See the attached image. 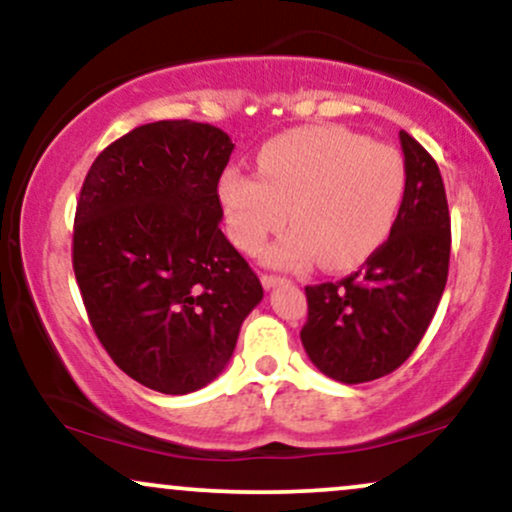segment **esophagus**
<instances>
[{
    "label": "esophagus",
    "instance_id": "34e87169",
    "mask_svg": "<svg viewBox=\"0 0 512 512\" xmlns=\"http://www.w3.org/2000/svg\"><path fill=\"white\" fill-rule=\"evenodd\" d=\"M289 279H284V276H276V274H262V286L264 289H274V286L279 284H286Z\"/></svg>",
    "mask_w": 512,
    "mask_h": 512
}]
</instances>
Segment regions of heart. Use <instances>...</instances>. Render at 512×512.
<instances>
[{
	"label": "heart",
	"instance_id": "heart-1",
	"mask_svg": "<svg viewBox=\"0 0 512 512\" xmlns=\"http://www.w3.org/2000/svg\"><path fill=\"white\" fill-rule=\"evenodd\" d=\"M260 175L228 168L219 199L228 236L243 252L260 250L272 233H291L262 252L274 267L320 262L344 272L366 262L390 236L407 166L395 146L370 142L346 127H305L281 134L257 154Z\"/></svg>",
	"mask_w": 512,
	"mask_h": 512
}]
</instances>
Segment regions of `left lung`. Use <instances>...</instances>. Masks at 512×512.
I'll list each match as a JSON object with an SVG mask.
<instances>
[{
	"label": "left lung",
	"mask_w": 512,
	"mask_h": 512,
	"mask_svg": "<svg viewBox=\"0 0 512 512\" xmlns=\"http://www.w3.org/2000/svg\"><path fill=\"white\" fill-rule=\"evenodd\" d=\"M399 142L407 187L390 238L358 272L305 286V354L346 385L383 378L414 354L448 281L450 211L438 163L404 129Z\"/></svg>",
	"instance_id": "1"
}]
</instances>
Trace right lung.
I'll return each instance as SVG.
<instances>
[{
    "label": "right lung",
    "mask_w": 512,
    "mask_h": 512,
    "mask_svg": "<svg viewBox=\"0 0 512 512\" xmlns=\"http://www.w3.org/2000/svg\"><path fill=\"white\" fill-rule=\"evenodd\" d=\"M231 151L219 127L151 122L98 154L76 202L72 262L93 332L117 368L163 395L209 385L262 301L219 228Z\"/></svg>",
    "instance_id": "obj_1"
}]
</instances>
